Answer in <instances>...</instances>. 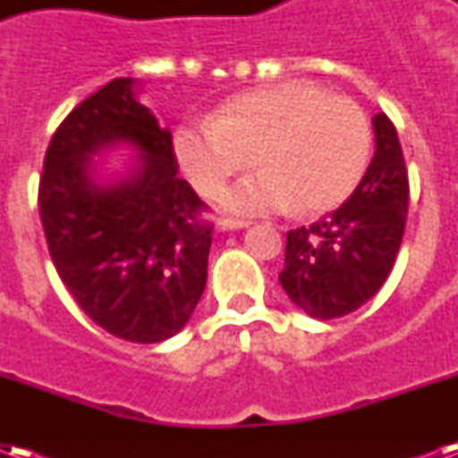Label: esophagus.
<instances>
[{"mask_svg": "<svg viewBox=\"0 0 458 458\" xmlns=\"http://www.w3.org/2000/svg\"><path fill=\"white\" fill-rule=\"evenodd\" d=\"M248 225H250L248 220L220 218L218 223H216V230H218V233H228V230H242V228H248Z\"/></svg>", "mask_w": 458, "mask_h": 458, "instance_id": "esophagus-1", "label": "esophagus"}]
</instances>
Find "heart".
<instances>
[{
    "label": "heart",
    "instance_id": "b5f03b06",
    "mask_svg": "<svg viewBox=\"0 0 458 458\" xmlns=\"http://www.w3.org/2000/svg\"><path fill=\"white\" fill-rule=\"evenodd\" d=\"M174 151L203 196H218L252 159L262 166L220 196L228 213H324L341 206L363 181L373 127L344 95L277 83L230 98L206 124L181 127Z\"/></svg>",
    "mask_w": 458,
    "mask_h": 458
}]
</instances>
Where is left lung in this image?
Listing matches in <instances>:
<instances>
[{
    "instance_id": "obj_1",
    "label": "left lung",
    "mask_w": 458,
    "mask_h": 458,
    "mask_svg": "<svg viewBox=\"0 0 458 458\" xmlns=\"http://www.w3.org/2000/svg\"><path fill=\"white\" fill-rule=\"evenodd\" d=\"M375 154L351 199L309 228L287 233L279 284L301 311L338 318L363 307L393 272L410 183L394 124L375 114Z\"/></svg>"
}]
</instances>
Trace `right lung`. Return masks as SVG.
Returning <instances> with one entry per match:
<instances>
[{"mask_svg":"<svg viewBox=\"0 0 458 458\" xmlns=\"http://www.w3.org/2000/svg\"><path fill=\"white\" fill-rule=\"evenodd\" d=\"M134 78L75 107L46 149L38 210L58 277L98 327L159 344L186 327L208 277L203 200L176 176L174 141ZM127 146V172L99 176L95 156Z\"/></svg>","mask_w":458,"mask_h":458,"instance_id":"right-lung-1","label":"right lung"}]
</instances>
